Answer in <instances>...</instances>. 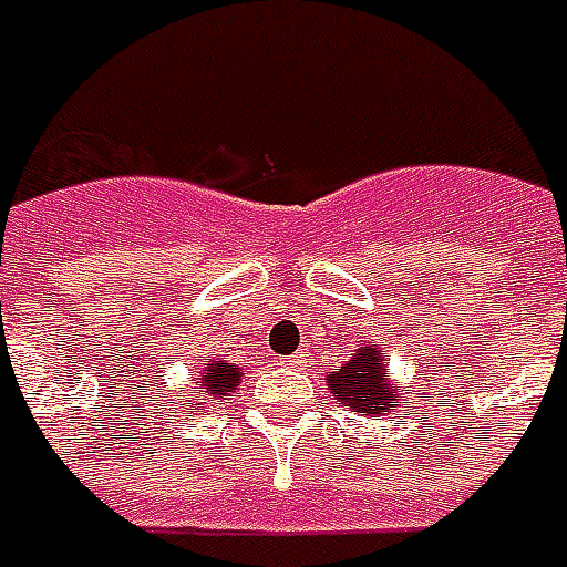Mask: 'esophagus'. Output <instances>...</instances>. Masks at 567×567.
Masks as SVG:
<instances>
[{
    "label": "esophagus",
    "mask_w": 567,
    "mask_h": 567,
    "mask_svg": "<svg viewBox=\"0 0 567 567\" xmlns=\"http://www.w3.org/2000/svg\"><path fill=\"white\" fill-rule=\"evenodd\" d=\"M303 360H306V351L300 348V351H295V354H288V358H285V363H288V367H300Z\"/></svg>",
    "instance_id": "34e87169"
}]
</instances>
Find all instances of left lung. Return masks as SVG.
<instances>
[{"label":"left lung","instance_id":"left-lung-1","mask_svg":"<svg viewBox=\"0 0 567 567\" xmlns=\"http://www.w3.org/2000/svg\"><path fill=\"white\" fill-rule=\"evenodd\" d=\"M384 367H381V358L372 351V346L360 348V354H354V360H348L346 367L339 369L337 375H330L327 384H330V393L337 396L342 405L354 409L360 414H381L396 409L393 400L400 396L396 390L384 384Z\"/></svg>","mask_w":567,"mask_h":567}]
</instances>
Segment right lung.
Listing matches in <instances>:
<instances>
[{
  "mask_svg": "<svg viewBox=\"0 0 567 567\" xmlns=\"http://www.w3.org/2000/svg\"><path fill=\"white\" fill-rule=\"evenodd\" d=\"M240 367H228V363H221V360H209L207 367H204V375H200V393L207 396V400H228L234 390L240 388ZM192 405V402H188Z\"/></svg>",
  "mask_w": 567,
  "mask_h": 567,
  "instance_id": "obj_1",
  "label": "right lung"
}]
</instances>
